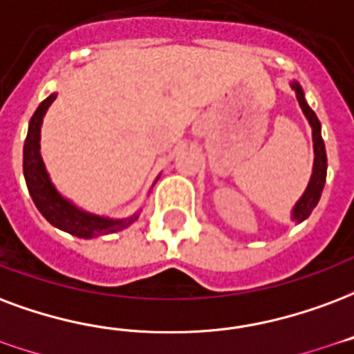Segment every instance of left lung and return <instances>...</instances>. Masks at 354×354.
<instances>
[{
  "instance_id": "left-lung-1",
  "label": "left lung",
  "mask_w": 354,
  "mask_h": 354,
  "mask_svg": "<svg viewBox=\"0 0 354 354\" xmlns=\"http://www.w3.org/2000/svg\"><path fill=\"white\" fill-rule=\"evenodd\" d=\"M292 90L297 93L298 104H300V109H302L304 116L308 118V122L311 125V135H313V153H315V159H313V172H311L310 178V184L304 191V195L300 197L297 204H295V208H292V221H297V223H302L304 219H308L310 214L313 212V208L319 203V198H321V193H323L324 182H326V150H324V142L323 137H321V122L317 120L315 112L311 111L310 104L306 103V99H304V91L300 88V84L292 82Z\"/></svg>"
}]
</instances>
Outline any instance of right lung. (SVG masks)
Returning <instances> with one entry per match:
<instances>
[{
	"label": "right lung",
	"instance_id": "add662e5",
	"mask_svg": "<svg viewBox=\"0 0 354 354\" xmlns=\"http://www.w3.org/2000/svg\"><path fill=\"white\" fill-rule=\"evenodd\" d=\"M54 99H56V93L48 95L39 104L35 114L31 116L28 137L24 142V178H26L28 191H30L37 210L43 214L48 223L78 238L103 236V234H112V232L129 227L137 219L138 214L124 217V219H109V217L88 214L62 197L50 182V176L44 169L43 157L39 151L41 150L39 140H41L43 118L48 111V106L54 103Z\"/></svg>",
	"mask_w": 354,
	"mask_h": 354
}]
</instances>
